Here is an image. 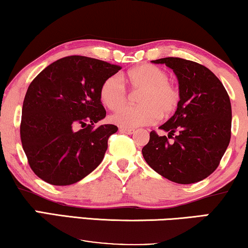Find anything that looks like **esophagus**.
<instances>
[{"instance_id": "1", "label": "esophagus", "mask_w": 248, "mask_h": 248, "mask_svg": "<svg viewBox=\"0 0 248 248\" xmlns=\"http://www.w3.org/2000/svg\"><path fill=\"white\" fill-rule=\"evenodd\" d=\"M119 131L123 132V134H128V135L135 134V129H131V128H120Z\"/></svg>"}]
</instances>
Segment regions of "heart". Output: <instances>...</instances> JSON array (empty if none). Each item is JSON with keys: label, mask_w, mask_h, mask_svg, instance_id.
<instances>
[{"label": "heart", "mask_w": 248, "mask_h": 248, "mask_svg": "<svg viewBox=\"0 0 248 248\" xmlns=\"http://www.w3.org/2000/svg\"><path fill=\"white\" fill-rule=\"evenodd\" d=\"M124 82L134 91H140L139 107H124L111 116V121L123 128H135L153 124L160 116L170 117L175 112L180 94L170 83V76L155 65L142 64L129 69ZM103 106L117 110L127 102L128 95L124 83L118 76L108 78L100 89Z\"/></svg>", "instance_id": "obj_1"}]
</instances>
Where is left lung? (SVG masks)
<instances>
[{"label":"left lung","mask_w":248,"mask_h":248,"mask_svg":"<svg viewBox=\"0 0 248 248\" xmlns=\"http://www.w3.org/2000/svg\"><path fill=\"white\" fill-rule=\"evenodd\" d=\"M153 62L173 69L179 81L180 102L175 113L159 127L169 135L152 131L148 144L141 149L142 156L155 172L172 182H199L215 172L229 145V95L217 76L203 65L177 57Z\"/></svg>","instance_id":"8db88e82"}]
</instances>
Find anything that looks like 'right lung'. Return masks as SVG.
Wrapping results in <instances>:
<instances>
[{"label": "right lung", "mask_w": 248, "mask_h": 248, "mask_svg": "<svg viewBox=\"0 0 248 248\" xmlns=\"http://www.w3.org/2000/svg\"><path fill=\"white\" fill-rule=\"evenodd\" d=\"M120 66L85 56H67L47 66L24 96L20 136L28 163L53 186H71L102 162L118 127L94 124L106 118L100 89ZM78 126L82 129L77 130Z\"/></svg>", "instance_id": "obj_1"}]
</instances>
